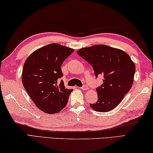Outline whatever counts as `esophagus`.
Segmentation results:
<instances>
[{
	"label": "esophagus",
	"instance_id": "esophagus-1",
	"mask_svg": "<svg viewBox=\"0 0 153 153\" xmlns=\"http://www.w3.org/2000/svg\"><path fill=\"white\" fill-rule=\"evenodd\" d=\"M81 89H82V90H83V91H85V90H87L88 89H89V87H87V85H83V86H82V87H81Z\"/></svg>",
	"mask_w": 153,
	"mask_h": 153
}]
</instances>
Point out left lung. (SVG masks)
Instances as JSON below:
<instances>
[{
	"mask_svg": "<svg viewBox=\"0 0 153 153\" xmlns=\"http://www.w3.org/2000/svg\"><path fill=\"white\" fill-rule=\"evenodd\" d=\"M77 53L92 66L96 77L102 75L104 78L103 84L96 89L98 100L90 106L100 112L114 109L132 86L136 68L130 56L102 44L81 48Z\"/></svg>",
	"mask_w": 153,
	"mask_h": 153,
	"instance_id": "1",
	"label": "left lung"
}]
</instances>
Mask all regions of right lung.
I'll use <instances>...</instances> for the list:
<instances>
[{
  "instance_id": "obj_1",
  "label": "right lung",
  "mask_w": 153,
  "mask_h": 153,
  "mask_svg": "<svg viewBox=\"0 0 153 153\" xmlns=\"http://www.w3.org/2000/svg\"><path fill=\"white\" fill-rule=\"evenodd\" d=\"M72 48L58 44L45 45L30 54L24 63L23 87L37 108L52 114L66 105L72 89L65 87L61 65L73 52Z\"/></svg>"
}]
</instances>
